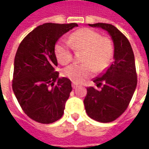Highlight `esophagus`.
I'll list each match as a JSON object with an SVG mask.
<instances>
[{
	"mask_svg": "<svg viewBox=\"0 0 149 149\" xmlns=\"http://www.w3.org/2000/svg\"><path fill=\"white\" fill-rule=\"evenodd\" d=\"M72 88H77L78 87V84H76V83H72Z\"/></svg>",
	"mask_w": 149,
	"mask_h": 149,
	"instance_id": "esophagus-1",
	"label": "esophagus"
}]
</instances>
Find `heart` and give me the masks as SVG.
Instances as JSON below:
<instances>
[{
  "instance_id": "heart-1",
  "label": "heart",
  "mask_w": 149,
  "mask_h": 149,
  "mask_svg": "<svg viewBox=\"0 0 149 149\" xmlns=\"http://www.w3.org/2000/svg\"><path fill=\"white\" fill-rule=\"evenodd\" d=\"M72 49L83 50L82 64H72L64 69V75L75 83H81L90 77L96 70L104 71L112 61L114 47L112 40L102 37L98 32L88 28L76 31L68 37V42L60 40L56 44V57L61 65H67L72 59Z\"/></svg>"
}]
</instances>
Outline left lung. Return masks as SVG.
<instances>
[{"instance_id": "8db88e82", "label": "left lung", "mask_w": 149, "mask_h": 149, "mask_svg": "<svg viewBox=\"0 0 149 149\" xmlns=\"http://www.w3.org/2000/svg\"><path fill=\"white\" fill-rule=\"evenodd\" d=\"M107 31L114 45V61L104 72L94 78L97 86L87 88L84 104L88 116L97 121L108 123L118 118L128 108L137 84L135 57L131 45L121 32L112 24H88Z\"/></svg>"}]
</instances>
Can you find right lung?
Instances as JSON below:
<instances>
[{"label": "right lung", "instance_id": "1", "mask_svg": "<svg viewBox=\"0 0 149 149\" xmlns=\"http://www.w3.org/2000/svg\"><path fill=\"white\" fill-rule=\"evenodd\" d=\"M76 23H45L21 41L14 59L13 90L24 113L41 124L56 121L64 113L71 81L59 78L55 45Z\"/></svg>", "mask_w": 149, "mask_h": 149}]
</instances>
